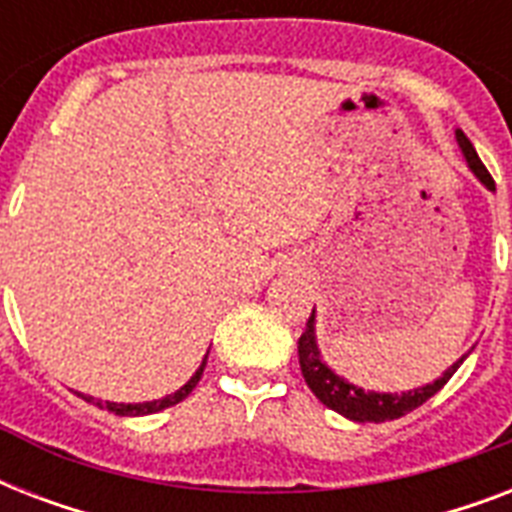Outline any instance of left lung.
<instances>
[{
	"instance_id": "8db88e82",
	"label": "left lung",
	"mask_w": 512,
	"mask_h": 512,
	"mask_svg": "<svg viewBox=\"0 0 512 512\" xmlns=\"http://www.w3.org/2000/svg\"><path fill=\"white\" fill-rule=\"evenodd\" d=\"M457 143L462 148V156L465 162L473 170V175L481 180V183L494 191V180L489 175L481 159H478L476 148L468 140V135L462 130H457ZM297 356H300V369H303V377L308 382V388L313 390V396L319 398L321 404L335 409L337 414L348 417L353 422H385V420H398L404 417L406 412H412L417 406H422L430 396H436L438 390L444 388L446 382L452 380V374L460 369V364L468 356H462L460 361H454L449 369H446L436 382L430 385H422V388L406 390V393H374V390L356 388L353 382L342 380L340 374H335L324 361H321V350L316 345V311L311 313V319L305 324V332L297 340Z\"/></svg>"
}]
</instances>
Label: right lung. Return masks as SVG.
<instances>
[{
  "instance_id": "right-lung-1",
  "label": "right lung",
  "mask_w": 512,
  "mask_h": 512,
  "mask_svg": "<svg viewBox=\"0 0 512 512\" xmlns=\"http://www.w3.org/2000/svg\"><path fill=\"white\" fill-rule=\"evenodd\" d=\"M209 356V350H207ZM207 356H204V361H201V366L196 369V374H193L191 380L185 382L183 388L175 390L172 396H164V398H156V401H143V404H116V401H100V398H92V396H84V393H79V396L84 398V401H90V404L100 406V409H108V412L119 414V417H143V414H154V412H162V409H167V406H175L180 404L188 393H191L196 385H199L201 374H204V366H207Z\"/></svg>"
}]
</instances>
